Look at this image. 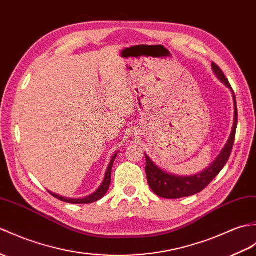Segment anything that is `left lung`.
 Segmentation results:
<instances>
[{
    "label": "left lung",
    "mask_w": 256,
    "mask_h": 256,
    "mask_svg": "<svg viewBox=\"0 0 256 256\" xmlns=\"http://www.w3.org/2000/svg\"><path fill=\"white\" fill-rule=\"evenodd\" d=\"M212 68L214 74L216 75L217 78L220 80L222 84L230 89L231 94L234 97V126L227 144L222 148V152L219 154L218 157L214 160L212 164L208 168H206L198 174L194 176H176L169 174V172L159 168L158 166L148 157L146 154V176L147 182L150 184L152 192L157 194L160 198H181L198 194L208 186V184L215 179L217 174L222 170L224 164H227L230 157L231 150H232L236 130L238 126V110H236V101L234 92L231 88L228 80L226 78L222 70L219 68L215 63H212Z\"/></svg>",
    "instance_id": "1"
}]
</instances>
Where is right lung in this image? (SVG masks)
<instances>
[{"label": "right lung", "mask_w": 256, "mask_h": 256, "mask_svg": "<svg viewBox=\"0 0 256 256\" xmlns=\"http://www.w3.org/2000/svg\"><path fill=\"white\" fill-rule=\"evenodd\" d=\"M116 156H118V152H116L114 155L112 156V158L110 160V164L108 166V169H106V176H104V179L102 183H101V186L97 188V191H94L92 194L85 196V198H64V196L56 194L51 191H49V193L52 196H54L56 198L63 200V202H66V203H70V204H89V203H94V202H96L100 198H102L110 186L111 170H112V166H114V162Z\"/></svg>", "instance_id": "1"}]
</instances>
